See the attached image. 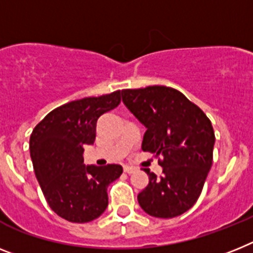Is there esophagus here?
Returning <instances> with one entry per match:
<instances>
[{
    "label": "esophagus",
    "instance_id": "34e87169",
    "mask_svg": "<svg viewBox=\"0 0 253 253\" xmlns=\"http://www.w3.org/2000/svg\"><path fill=\"white\" fill-rule=\"evenodd\" d=\"M135 167H132V166H125L123 167V171H125V172L126 173H132V172H135Z\"/></svg>",
    "mask_w": 253,
    "mask_h": 253
}]
</instances>
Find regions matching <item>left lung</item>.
I'll return each mask as SVG.
<instances>
[{
    "instance_id": "obj_1",
    "label": "left lung",
    "mask_w": 253,
    "mask_h": 253,
    "mask_svg": "<svg viewBox=\"0 0 253 253\" xmlns=\"http://www.w3.org/2000/svg\"><path fill=\"white\" fill-rule=\"evenodd\" d=\"M122 100L146 127L141 149L158 157L163 167L159 177L145 169L149 182L137 195L139 205L154 217L181 215L197 202L212 166L211 121L172 87L126 88Z\"/></svg>"
}]
</instances>
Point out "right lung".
Masks as SVG:
<instances>
[{
  "label": "right lung",
  "mask_w": 253,
  "mask_h": 253,
  "mask_svg": "<svg viewBox=\"0 0 253 253\" xmlns=\"http://www.w3.org/2000/svg\"><path fill=\"white\" fill-rule=\"evenodd\" d=\"M121 103V90L84 97L51 110L32 131L29 150L50 209L71 222H88L105 211L108 186L120 165L84 166V145L94 144L99 117Z\"/></svg>",
  "instance_id": "right-lung-1"
}]
</instances>
